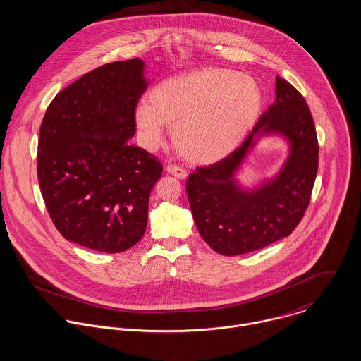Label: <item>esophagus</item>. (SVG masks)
Returning <instances> with one entry per match:
<instances>
[{
	"mask_svg": "<svg viewBox=\"0 0 361 361\" xmlns=\"http://www.w3.org/2000/svg\"><path fill=\"white\" fill-rule=\"evenodd\" d=\"M166 171H167L169 174H171V176L180 178V180H184V178L187 177V171H185L184 169L178 167V166H167V167H166Z\"/></svg>",
	"mask_w": 361,
	"mask_h": 361,
	"instance_id": "34e87169",
	"label": "esophagus"
}]
</instances>
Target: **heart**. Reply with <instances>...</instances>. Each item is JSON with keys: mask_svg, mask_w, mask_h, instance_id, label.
I'll return each mask as SVG.
<instances>
[{"mask_svg": "<svg viewBox=\"0 0 361 361\" xmlns=\"http://www.w3.org/2000/svg\"><path fill=\"white\" fill-rule=\"evenodd\" d=\"M134 111L142 145L156 148L164 126L173 127L180 156L194 164L216 163L245 138L262 110L252 78L224 68H204L161 81Z\"/></svg>", "mask_w": 361, "mask_h": 361, "instance_id": "b5f03b06", "label": "heart"}]
</instances>
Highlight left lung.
<instances>
[{
    "label": "left lung",
    "mask_w": 361,
    "mask_h": 361,
    "mask_svg": "<svg viewBox=\"0 0 361 361\" xmlns=\"http://www.w3.org/2000/svg\"><path fill=\"white\" fill-rule=\"evenodd\" d=\"M283 135L289 157L271 180L244 190L235 173L259 136ZM319 167V141L304 97L281 77L276 99L244 142L216 164L198 167L185 190L200 235L214 251L238 255L264 248L293 233L310 202Z\"/></svg>",
    "instance_id": "left-lung-1"
}]
</instances>
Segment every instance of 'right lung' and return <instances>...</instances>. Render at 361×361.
Listing matches in <instances>:
<instances>
[{
  "label": "right lung",
  "instance_id": "1",
  "mask_svg": "<svg viewBox=\"0 0 361 361\" xmlns=\"http://www.w3.org/2000/svg\"><path fill=\"white\" fill-rule=\"evenodd\" d=\"M147 90L144 61L101 66L64 90L41 123L37 174L48 214L78 245L121 252L145 233L161 163L128 141Z\"/></svg>",
  "mask_w": 361,
  "mask_h": 361
}]
</instances>
